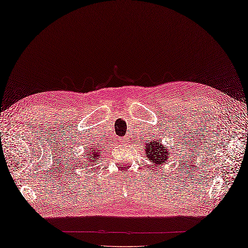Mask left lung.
<instances>
[{
	"instance_id": "left-lung-1",
	"label": "left lung",
	"mask_w": 248,
	"mask_h": 248,
	"mask_svg": "<svg viewBox=\"0 0 248 248\" xmlns=\"http://www.w3.org/2000/svg\"><path fill=\"white\" fill-rule=\"evenodd\" d=\"M145 148V153L147 154V158L153 161L156 166H164L166 161L169 159V150H167L160 142L152 141L151 144H148Z\"/></svg>"
}]
</instances>
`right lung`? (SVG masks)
<instances>
[{
	"label": "right lung",
	"instance_id": "right-lung-1",
	"mask_svg": "<svg viewBox=\"0 0 248 248\" xmlns=\"http://www.w3.org/2000/svg\"><path fill=\"white\" fill-rule=\"evenodd\" d=\"M97 152H100V151L97 150ZM87 155H88V159L94 158V161L96 160L97 157L100 156V155H98V153H96V151H95V150H93V148H91V153H90V154H87ZM89 162H91V161H89Z\"/></svg>",
	"mask_w": 248,
	"mask_h": 248
}]
</instances>
